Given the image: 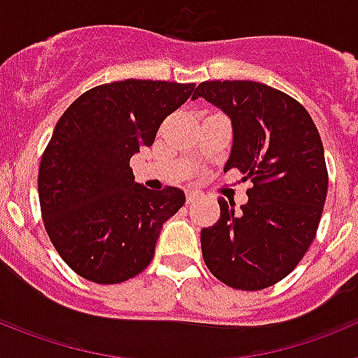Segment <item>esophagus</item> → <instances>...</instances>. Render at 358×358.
<instances>
[{
    "label": "esophagus",
    "mask_w": 358,
    "mask_h": 358,
    "mask_svg": "<svg viewBox=\"0 0 358 358\" xmlns=\"http://www.w3.org/2000/svg\"><path fill=\"white\" fill-rule=\"evenodd\" d=\"M199 199V192L197 189H186V202L188 204H192V202H195Z\"/></svg>",
    "instance_id": "34e87169"
}]
</instances>
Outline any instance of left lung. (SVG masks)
Wrapping results in <instances>:
<instances>
[{
  "instance_id": "8db88e82",
  "label": "left lung",
  "mask_w": 358,
  "mask_h": 358,
  "mask_svg": "<svg viewBox=\"0 0 358 358\" xmlns=\"http://www.w3.org/2000/svg\"><path fill=\"white\" fill-rule=\"evenodd\" d=\"M199 96L233 123L224 172L252 182L242 212L218 199L220 218L201 231L202 258L233 289H267L292 273L317 233L328 192L321 136L301 103L260 82L208 80Z\"/></svg>"
}]
</instances>
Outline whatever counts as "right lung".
Returning a JSON list of instances; mask_svg holds the SVG:
<instances>
[{"label": "right lung", "mask_w": 358, "mask_h": 358, "mask_svg": "<svg viewBox=\"0 0 358 358\" xmlns=\"http://www.w3.org/2000/svg\"><path fill=\"white\" fill-rule=\"evenodd\" d=\"M194 90L136 78L102 84L59 118L41 157L39 204L53 248L78 276L115 285L152 262L163 222L181 210L185 194L138 185L129 161L152 147L163 120Z\"/></svg>", "instance_id": "1"}]
</instances>
